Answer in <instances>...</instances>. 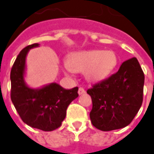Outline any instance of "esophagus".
Returning <instances> with one entry per match:
<instances>
[{"instance_id":"obj_1","label":"esophagus","mask_w":154,"mask_h":154,"mask_svg":"<svg viewBox=\"0 0 154 154\" xmlns=\"http://www.w3.org/2000/svg\"><path fill=\"white\" fill-rule=\"evenodd\" d=\"M85 92H86V91L82 88H80L78 89V94L79 95H82V94H84Z\"/></svg>"}]
</instances>
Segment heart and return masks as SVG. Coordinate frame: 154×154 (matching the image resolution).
Wrapping results in <instances>:
<instances>
[{"instance_id":"obj_1","label":"heart","mask_w":154,"mask_h":154,"mask_svg":"<svg viewBox=\"0 0 154 154\" xmlns=\"http://www.w3.org/2000/svg\"><path fill=\"white\" fill-rule=\"evenodd\" d=\"M118 59L112 51L89 50L76 51L70 55L64 66L67 75L84 72L89 82H101L109 77L117 66Z\"/></svg>"}]
</instances>
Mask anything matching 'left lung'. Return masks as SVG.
I'll list each match as a JSON object with an SVG mask.
<instances>
[{
  "instance_id": "left-lung-1",
  "label": "left lung",
  "mask_w": 154,
  "mask_h": 154,
  "mask_svg": "<svg viewBox=\"0 0 154 154\" xmlns=\"http://www.w3.org/2000/svg\"><path fill=\"white\" fill-rule=\"evenodd\" d=\"M143 85V72L137 59L133 57L122 62L116 73L88 89L92 125L112 131L130 124L142 106Z\"/></svg>"
}]
</instances>
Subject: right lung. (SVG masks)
<instances>
[{
	"instance_id": "right-lung-1",
	"label": "right lung",
	"mask_w": 154,
	"mask_h": 154,
	"mask_svg": "<svg viewBox=\"0 0 154 154\" xmlns=\"http://www.w3.org/2000/svg\"><path fill=\"white\" fill-rule=\"evenodd\" d=\"M37 47L38 43L27 46L17 56L11 71V98L26 124L49 132L62 125L68 105L78 97V88L65 89L56 82L40 88L27 86L25 82L26 59L29 51Z\"/></svg>"
}]
</instances>
